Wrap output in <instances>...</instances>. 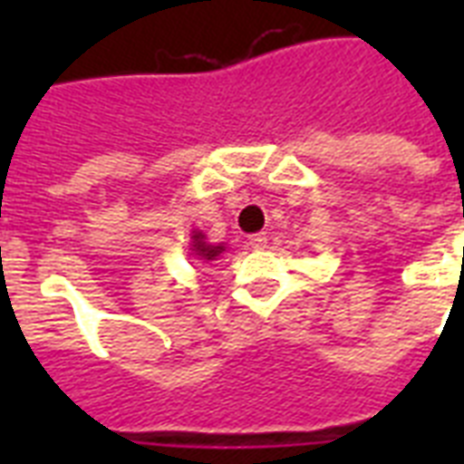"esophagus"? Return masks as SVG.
<instances>
[{"label": "esophagus", "instance_id": "obj_1", "mask_svg": "<svg viewBox=\"0 0 464 464\" xmlns=\"http://www.w3.org/2000/svg\"><path fill=\"white\" fill-rule=\"evenodd\" d=\"M247 246L255 247V250H265V247H267V233H253V236L247 238Z\"/></svg>", "mask_w": 464, "mask_h": 464}]
</instances>
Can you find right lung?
<instances>
[{"label": "right lung", "instance_id": "obj_1", "mask_svg": "<svg viewBox=\"0 0 464 464\" xmlns=\"http://www.w3.org/2000/svg\"><path fill=\"white\" fill-rule=\"evenodd\" d=\"M189 250H192V255H195L197 260L211 262L224 253V246H209L207 238H204V233L192 231V247H189Z\"/></svg>", "mask_w": 464, "mask_h": 464}]
</instances>
